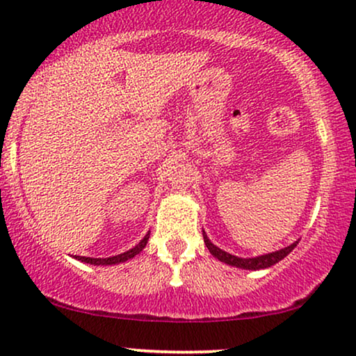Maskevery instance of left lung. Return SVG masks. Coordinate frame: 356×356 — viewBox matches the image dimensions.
Listing matches in <instances>:
<instances>
[{"label":"left lung","instance_id":"left-lung-1","mask_svg":"<svg viewBox=\"0 0 356 356\" xmlns=\"http://www.w3.org/2000/svg\"><path fill=\"white\" fill-rule=\"evenodd\" d=\"M203 239H204L206 248L209 249V252H211L214 257L219 259L221 262H225V264L239 267V269H245V270H259V269H266V267L277 264L279 261H282V259L287 256V254H291L292 249L296 248L297 244H299V241H296L293 244L287 245V248H284V249H279V251H275V252H269V254H264V256L245 257L244 259V257L232 256V254L222 251V249H219L218 245H214L211 241L208 239V236H206L204 231H203Z\"/></svg>","mask_w":356,"mask_h":356}]
</instances>
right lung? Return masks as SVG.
Masks as SVG:
<instances>
[{
  "label": "right lung",
  "instance_id": "1",
  "mask_svg": "<svg viewBox=\"0 0 356 356\" xmlns=\"http://www.w3.org/2000/svg\"><path fill=\"white\" fill-rule=\"evenodd\" d=\"M148 238H150V232H148L145 238L140 241V243L135 245V248L129 249L127 252H122L118 254V256H112V257H82V256H76L77 261H82V262H87V264H94V266H113V264H120V262H125L129 261V259L135 257L137 254L142 252V249L147 245L148 243Z\"/></svg>",
  "mask_w": 356,
  "mask_h": 356
}]
</instances>
